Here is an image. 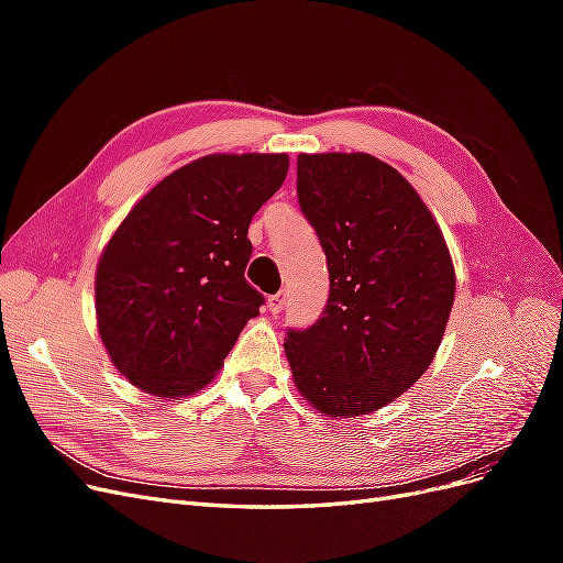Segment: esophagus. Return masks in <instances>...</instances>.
Masks as SVG:
<instances>
[{"instance_id": "obj_1", "label": "esophagus", "mask_w": 563, "mask_h": 563, "mask_svg": "<svg viewBox=\"0 0 563 563\" xmlns=\"http://www.w3.org/2000/svg\"><path fill=\"white\" fill-rule=\"evenodd\" d=\"M284 305H286V291H279V294L267 298V310L272 314H279L284 310Z\"/></svg>"}]
</instances>
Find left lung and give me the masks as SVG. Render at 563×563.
Instances as JSON below:
<instances>
[{
  "instance_id": "left-lung-1",
  "label": "left lung",
  "mask_w": 563,
  "mask_h": 563,
  "mask_svg": "<svg viewBox=\"0 0 563 563\" xmlns=\"http://www.w3.org/2000/svg\"><path fill=\"white\" fill-rule=\"evenodd\" d=\"M298 201L331 294L314 327L286 333L294 385L321 416L373 413L418 383L444 338L455 298L446 240L416 187L366 152H300Z\"/></svg>"
}]
</instances>
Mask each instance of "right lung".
Here are the masks:
<instances>
[{"instance_id": "obj_1", "label": "right lung", "mask_w": 563, "mask_h": 563, "mask_svg": "<svg viewBox=\"0 0 563 563\" xmlns=\"http://www.w3.org/2000/svg\"><path fill=\"white\" fill-rule=\"evenodd\" d=\"M288 155H207L176 168L119 223L96 267V319L110 362L162 399L207 387L263 296L244 279L251 218Z\"/></svg>"}]
</instances>
